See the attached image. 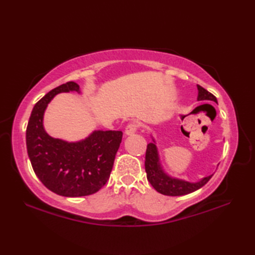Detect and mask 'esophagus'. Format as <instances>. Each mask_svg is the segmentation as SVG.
Wrapping results in <instances>:
<instances>
[{"label":"esophagus","mask_w":255,"mask_h":255,"mask_svg":"<svg viewBox=\"0 0 255 255\" xmlns=\"http://www.w3.org/2000/svg\"><path fill=\"white\" fill-rule=\"evenodd\" d=\"M139 129V124L136 122H131L127 125L126 129H125V132H126L127 136H131L134 132H136Z\"/></svg>","instance_id":"1"}]
</instances>
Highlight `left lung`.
<instances>
[{
  "label": "left lung",
  "instance_id": "obj_1",
  "mask_svg": "<svg viewBox=\"0 0 255 255\" xmlns=\"http://www.w3.org/2000/svg\"><path fill=\"white\" fill-rule=\"evenodd\" d=\"M198 89V101H214L217 103L216 96L213 95L207 90H205L200 85H197ZM145 172H147V178L151 185L153 186L156 192H159L167 196H182L189 193L197 191L200 187H203L207 183L213 175L204 177L202 181L197 183H191L183 180H177L169 175H166L161 169L159 164V156L158 150L154 143H149L147 145V151H145V161H144Z\"/></svg>",
  "mask_w": 255,
  "mask_h": 255
}]
</instances>
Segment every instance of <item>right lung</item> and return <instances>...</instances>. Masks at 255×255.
I'll return each mask as SVG.
<instances>
[{"label":"right lung","mask_w":255,"mask_h":255,"mask_svg":"<svg viewBox=\"0 0 255 255\" xmlns=\"http://www.w3.org/2000/svg\"><path fill=\"white\" fill-rule=\"evenodd\" d=\"M70 91L80 92L79 85L72 81L61 84L36 103L27 125L26 145L35 174L48 189L81 197L99 192L108 181L123 132L97 130L70 143L50 137L42 126L46 107L55 95Z\"/></svg>","instance_id":"add662e5"}]
</instances>
